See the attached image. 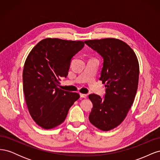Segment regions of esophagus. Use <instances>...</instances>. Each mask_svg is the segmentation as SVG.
<instances>
[{"instance_id":"34e87169","label":"esophagus","mask_w":160,"mask_h":160,"mask_svg":"<svg viewBox=\"0 0 160 160\" xmlns=\"http://www.w3.org/2000/svg\"><path fill=\"white\" fill-rule=\"evenodd\" d=\"M80 95V97L82 98H87V97H88V95H87L86 94H83V93H79Z\"/></svg>"}]
</instances>
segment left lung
I'll list each match as a JSON object with an SVG mask.
<instances>
[{"mask_svg":"<svg viewBox=\"0 0 160 160\" xmlns=\"http://www.w3.org/2000/svg\"><path fill=\"white\" fill-rule=\"evenodd\" d=\"M103 57L99 80L105 84L103 98L91 94L93 108L89 122L102 131L121 124L133 105L138 90L139 67L136 55L128 44L116 38L85 41Z\"/></svg>","mask_w":160,"mask_h":160,"instance_id":"obj_1","label":"left lung"}]
</instances>
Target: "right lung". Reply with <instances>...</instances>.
I'll use <instances>...</instances> for the list:
<instances>
[{
  "instance_id": "right-lung-1",
  "label": "right lung",
  "mask_w": 160,
  "mask_h": 160,
  "mask_svg": "<svg viewBox=\"0 0 160 160\" xmlns=\"http://www.w3.org/2000/svg\"><path fill=\"white\" fill-rule=\"evenodd\" d=\"M84 45L83 41L47 38L28 54L22 72L23 91L31 117L41 128L49 129L61 124L79 98L77 93L58 86L61 77L68 75L72 58Z\"/></svg>"
}]
</instances>
